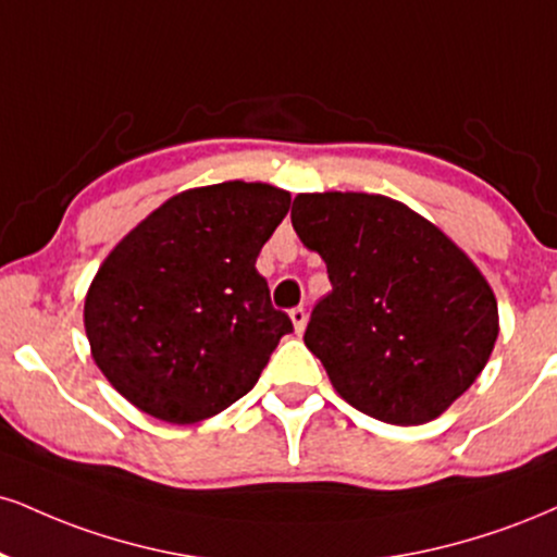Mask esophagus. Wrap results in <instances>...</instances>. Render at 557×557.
<instances>
[{"instance_id":"1","label":"esophagus","mask_w":557,"mask_h":557,"mask_svg":"<svg viewBox=\"0 0 557 557\" xmlns=\"http://www.w3.org/2000/svg\"><path fill=\"white\" fill-rule=\"evenodd\" d=\"M290 319H293V326H296V332L300 334L306 330V319H308V313H306V308H290Z\"/></svg>"}]
</instances>
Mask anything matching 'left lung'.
Here are the masks:
<instances>
[{
    "label": "left lung",
    "instance_id": "obj_1",
    "mask_svg": "<svg viewBox=\"0 0 557 557\" xmlns=\"http://www.w3.org/2000/svg\"><path fill=\"white\" fill-rule=\"evenodd\" d=\"M290 220L330 274L304 343L339 397L392 425L446 412L498 337V304L472 259L381 194H298Z\"/></svg>",
    "mask_w": 557,
    "mask_h": 557
}]
</instances>
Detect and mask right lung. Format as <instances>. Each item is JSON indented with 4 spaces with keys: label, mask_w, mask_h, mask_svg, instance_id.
Segmentation results:
<instances>
[{
    "label": "right lung",
    "mask_w": 557,
    "mask_h": 557,
    "mask_svg": "<svg viewBox=\"0 0 557 557\" xmlns=\"http://www.w3.org/2000/svg\"><path fill=\"white\" fill-rule=\"evenodd\" d=\"M287 210L290 194L270 184L181 191L106 257L85 332L96 366L137 410L191 425L251 392L293 332L257 272Z\"/></svg>",
    "instance_id": "obj_1"
}]
</instances>
